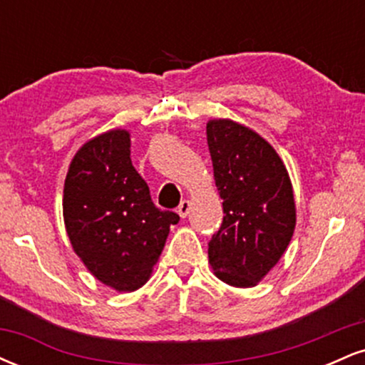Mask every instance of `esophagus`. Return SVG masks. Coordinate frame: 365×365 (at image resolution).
Here are the masks:
<instances>
[{
    "label": "esophagus",
    "instance_id": "esophagus-1",
    "mask_svg": "<svg viewBox=\"0 0 365 365\" xmlns=\"http://www.w3.org/2000/svg\"><path fill=\"white\" fill-rule=\"evenodd\" d=\"M188 211H190V200H182L178 206V215L180 217H187Z\"/></svg>",
    "mask_w": 365,
    "mask_h": 365
}]
</instances>
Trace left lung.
<instances>
[{
  "label": "left lung",
  "mask_w": 365,
  "mask_h": 365,
  "mask_svg": "<svg viewBox=\"0 0 365 365\" xmlns=\"http://www.w3.org/2000/svg\"><path fill=\"white\" fill-rule=\"evenodd\" d=\"M207 145L223 225L209 242L216 278L237 288L255 287L278 264L297 223L292 180L273 145L228 118L209 120Z\"/></svg>",
  "instance_id": "left-lung-1"
}]
</instances>
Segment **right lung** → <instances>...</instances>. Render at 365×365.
Returning <instances> with one entry per match:
<instances>
[{"label": "right lung", "mask_w": 365, "mask_h": 365, "mask_svg": "<svg viewBox=\"0 0 365 365\" xmlns=\"http://www.w3.org/2000/svg\"><path fill=\"white\" fill-rule=\"evenodd\" d=\"M63 220L89 273L127 293L149 282L180 216L154 206L130 159V132L115 128L75 153L63 187Z\"/></svg>", "instance_id": "1"}]
</instances>
